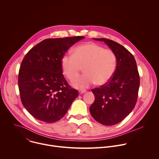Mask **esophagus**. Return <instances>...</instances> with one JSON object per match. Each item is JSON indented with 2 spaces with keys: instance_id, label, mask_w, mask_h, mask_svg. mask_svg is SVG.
Segmentation results:
<instances>
[{
  "instance_id": "1",
  "label": "esophagus",
  "mask_w": 159,
  "mask_h": 159,
  "mask_svg": "<svg viewBox=\"0 0 159 159\" xmlns=\"http://www.w3.org/2000/svg\"><path fill=\"white\" fill-rule=\"evenodd\" d=\"M79 93H80V94H84V93H85L86 90H79Z\"/></svg>"
}]
</instances>
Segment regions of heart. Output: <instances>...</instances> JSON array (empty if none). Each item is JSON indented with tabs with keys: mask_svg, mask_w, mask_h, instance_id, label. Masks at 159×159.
<instances>
[{
	"mask_svg": "<svg viewBox=\"0 0 159 159\" xmlns=\"http://www.w3.org/2000/svg\"><path fill=\"white\" fill-rule=\"evenodd\" d=\"M63 74L69 80L76 76L84 67L85 73L75 78L72 85L85 89L93 84L102 85L115 75L118 65L116 53L94 43H86L77 47L74 55L65 54L61 60Z\"/></svg>",
	"mask_w": 159,
	"mask_h": 159,
	"instance_id": "1",
	"label": "heart"
}]
</instances>
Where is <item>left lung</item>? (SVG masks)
I'll return each instance as SVG.
<instances>
[{"instance_id":"left-lung-1","label":"left lung","mask_w":159,"mask_h":159,"mask_svg":"<svg viewBox=\"0 0 159 159\" xmlns=\"http://www.w3.org/2000/svg\"><path fill=\"white\" fill-rule=\"evenodd\" d=\"M103 41L118 58L115 75L106 84L92 89L95 101L89 110L99 123L111 126L123 121L132 111L137 101L140 75L133 55L120 44L106 38Z\"/></svg>"}]
</instances>
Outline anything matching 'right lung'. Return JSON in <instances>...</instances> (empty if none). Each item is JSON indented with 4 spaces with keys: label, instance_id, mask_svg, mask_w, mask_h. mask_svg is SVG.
Masks as SVG:
<instances>
[{
    "label": "right lung",
    "instance_id": "1",
    "mask_svg": "<svg viewBox=\"0 0 159 159\" xmlns=\"http://www.w3.org/2000/svg\"><path fill=\"white\" fill-rule=\"evenodd\" d=\"M84 36L49 38L32 48L22 60L18 87L22 105L36 119L52 123L62 118L78 96L62 72L61 60Z\"/></svg>",
    "mask_w": 159,
    "mask_h": 159
}]
</instances>
